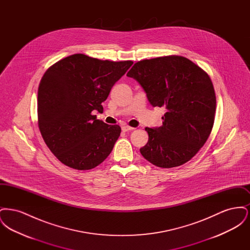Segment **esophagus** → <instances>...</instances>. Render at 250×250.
<instances>
[{
	"instance_id": "34e87169",
	"label": "esophagus",
	"mask_w": 250,
	"mask_h": 250,
	"mask_svg": "<svg viewBox=\"0 0 250 250\" xmlns=\"http://www.w3.org/2000/svg\"><path fill=\"white\" fill-rule=\"evenodd\" d=\"M133 129H134V127H131V126H129V125H124L122 126V130L124 131V132L133 130Z\"/></svg>"
}]
</instances>
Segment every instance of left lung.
Here are the masks:
<instances>
[{"instance_id":"left-lung-1","label":"left lung","mask_w":250,"mask_h":250,"mask_svg":"<svg viewBox=\"0 0 250 250\" xmlns=\"http://www.w3.org/2000/svg\"><path fill=\"white\" fill-rule=\"evenodd\" d=\"M126 76L142 85L154 107L166 108L161 126L145 127L143 157L165 168L189 161L214 126L216 98L208 74L186 57L168 55L137 62Z\"/></svg>"}]
</instances>
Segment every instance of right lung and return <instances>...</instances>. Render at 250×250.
Listing matches in <instances>:
<instances>
[{"label": "right lung", "instance_id": "1", "mask_svg": "<svg viewBox=\"0 0 250 250\" xmlns=\"http://www.w3.org/2000/svg\"><path fill=\"white\" fill-rule=\"evenodd\" d=\"M133 64L77 53L43 75L37 95L38 127L48 149L65 166L87 170L101 164L119 138L118 125L96 119L114 83Z\"/></svg>", "mask_w": 250, "mask_h": 250}]
</instances>
